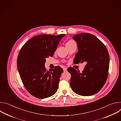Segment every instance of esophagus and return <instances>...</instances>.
Listing matches in <instances>:
<instances>
[{
	"mask_svg": "<svg viewBox=\"0 0 121 121\" xmlns=\"http://www.w3.org/2000/svg\"><path fill=\"white\" fill-rule=\"evenodd\" d=\"M63 70L64 72H67V68L65 67H64L63 68Z\"/></svg>",
	"mask_w": 121,
	"mask_h": 121,
	"instance_id": "1",
	"label": "esophagus"
}]
</instances>
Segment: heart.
I'll return each mask as SVG.
<instances>
[{"instance_id": "1", "label": "heart", "mask_w": 121, "mask_h": 121, "mask_svg": "<svg viewBox=\"0 0 121 121\" xmlns=\"http://www.w3.org/2000/svg\"><path fill=\"white\" fill-rule=\"evenodd\" d=\"M74 42H74V41H73V40H69V41H68V42H67V43H66V45L69 44H70V43H74Z\"/></svg>"}]
</instances>
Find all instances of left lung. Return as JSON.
<instances>
[{"label": "left lung", "mask_w": 121, "mask_h": 121, "mask_svg": "<svg viewBox=\"0 0 121 121\" xmlns=\"http://www.w3.org/2000/svg\"><path fill=\"white\" fill-rule=\"evenodd\" d=\"M78 44L75 64L86 62L82 72L72 67L67 71L71 75L70 86L76 94L88 96L99 92L105 84L108 75L109 55L105 46L93 34L81 33L73 36Z\"/></svg>", "instance_id": "obj_1"}]
</instances>
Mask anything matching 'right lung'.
Returning a JSON list of instances; mask_svg holds the SVG:
<instances>
[{
    "mask_svg": "<svg viewBox=\"0 0 121 121\" xmlns=\"http://www.w3.org/2000/svg\"><path fill=\"white\" fill-rule=\"evenodd\" d=\"M64 34H42L33 37L22 47L17 58L18 70L27 91L32 96L44 99L57 91L63 72L59 66L47 71L46 58L53 56Z\"/></svg>",
    "mask_w": 121,
    "mask_h": 121,
    "instance_id": "add662e5",
    "label": "right lung"
}]
</instances>
